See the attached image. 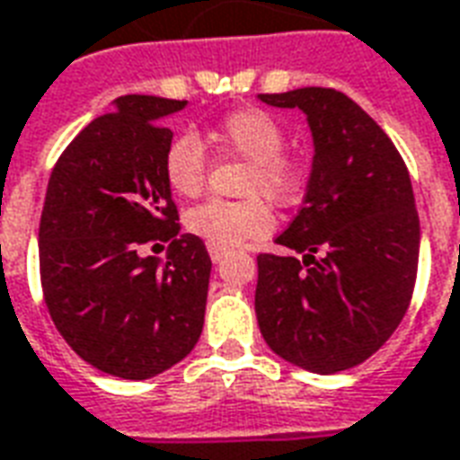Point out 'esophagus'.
<instances>
[{"label":"esophagus","mask_w":460,"mask_h":460,"mask_svg":"<svg viewBox=\"0 0 460 460\" xmlns=\"http://www.w3.org/2000/svg\"><path fill=\"white\" fill-rule=\"evenodd\" d=\"M209 256H212L214 263H219L221 258H224V251H221V248H212V246H209Z\"/></svg>","instance_id":"34e87169"}]
</instances>
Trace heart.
<instances>
[{"instance_id":"1","label":"heart","mask_w":460,"mask_h":460,"mask_svg":"<svg viewBox=\"0 0 460 460\" xmlns=\"http://www.w3.org/2000/svg\"><path fill=\"white\" fill-rule=\"evenodd\" d=\"M207 141L246 158L243 195H263L275 204H288L297 195L299 175L290 158H285L288 136L278 119L261 109H243L221 119L207 134ZM163 175L180 197H195L204 187V151L195 136H178L163 155ZM273 212L265 199L248 197L241 202L207 199L192 207L185 226L212 248L246 246L263 239L273 229Z\"/></svg>"}]
</instances>
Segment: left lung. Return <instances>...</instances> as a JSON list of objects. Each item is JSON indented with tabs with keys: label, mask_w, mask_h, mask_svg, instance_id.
Here are the masks:
<instances>
[{
	"label": "left lung",
	"mask_w": 460,
	"mask_h": 460,
	"mask_svg": "<svg viewBox=\"0 0 460 460\" xmlns=\"http://www.w3.org/2000/svg\"><path fill=\"white\" fill-rule=\"evenodd\" d=\"M258 100L299 109L314 146L302 209L275 239L305 256H258V326L280 358L332 376L370 358L410 307L420 263L410 172L343 92L302 87Z\"/></svg>",
	"instance_id": "left-lung-1"
}]
</instances>
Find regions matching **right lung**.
<instances>
[{"instance_id": "obj_1", "label": "right lung", "mask_w": 460, "mask_h": 460, "mask_svg": "<svg viewBox=\"0 0 460 460\" xmlns=\"http://www.w3.org/2000/svg\"><path fill=\"white\" fill-rule=\"evenodd\" d=\"M187 102L126 94L84 126L50 172L40 214V285L50 319L83 360L124 380L172 368L199 341L212 261L180 234L163 155L165 119ZM170 240L166 261L141 257Z\"/></svg>"}]
</instances>
